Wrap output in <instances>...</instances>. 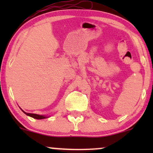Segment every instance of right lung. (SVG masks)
<instances>
[{
    "label": "right lung",
    "mask_w": 153,
    "mask_h": 153,
    "mask_svg": "<svg viewBox=\"0 0 153 153\" xmlns=\"http://www.w3.org/2000/svg\"><path fill=\"white\" fill-rule=\"evenodd\" d=\"M23 111V110H22ZM23 112H24L25 114H26L27 116H29V117H32V118H34L36 119H46V118H48V117H47V116H42V115H39V114H30V113H26V112L24 111H23Z\"/></svg>",
    "instance_id": "add662e5"
}]
</instances>
